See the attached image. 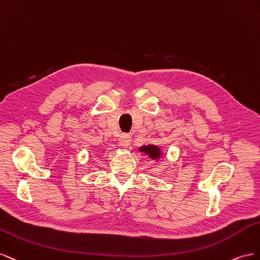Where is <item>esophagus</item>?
<instances>
[{
    "label": "esophagus",
    "instance_id": "1",
    "mask_svg": "<svg viewBox=\"0 0 260 260\" xmlns=\"http://www.w3.org/2000/svg\"><path fill=\"white\" fill-rule=\"evenodd\" d=\"M131 136L127 135V134H122L120 136V138H118V145L124 147V148H127L131 144Z\"/></svg>",
    "mask_w": 260,
    "mask_h": 260
}]
</instances>
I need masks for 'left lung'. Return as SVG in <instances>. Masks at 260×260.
Masks as SVG:
<instances>
[{
  "instance_id": "1",
  "label": "left lung",
  "mask_w": 260,
  "mask_h": 260,
  "mask_svg": "<svg viewBox=\"0 0 260 260\" xmlns=\"http://www.w3.org/2000/svg\"><path fill=\"white\" fill-rule=\"evenodd\" d=\"M140 152H144L152 160H158L161 158V149L155 145H148L139 148Z\"/></svg>"
}]
</instances>
